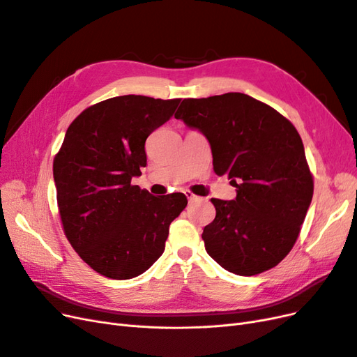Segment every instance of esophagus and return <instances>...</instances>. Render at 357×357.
Masks as SVG:
<instances>
[{"label": "esophagus", "instance_id": "obj_1", "mask_svg": "<svg viewBox=\"0 0 357 357\" xmlns=\"http://www.w3.org/2000/svg\"><path fill=\"white\" fill-rule=\"evenodd\" d=\"M186 197H188V199H189V202H197V201H201V198L199 197H197V195H193L192 192H186Z\"/></svg>", "mask_w": 357, "mask_h": 357}]
</instances>
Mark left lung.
<instances>
[{
    "instance_id": "left-lung-1",
    "label": "left lung",
    "mask_w": 357,
    "mask_h": 357,
    "mask_svg": "<svg viewBox=\"0 0 357 357\" xmlns=\"http://www.w3.org/2000/svg\"><path fill=\"white\" fill-rule=\"evenodd\" d=\"M174 117L207 137L214 172L236 188L234 201L211 198L215 218L202 232L205 250L236 275L277 266L295 245L314 192L296 128L240 92L186 98Z\"/></svg>"
}]
</instances>
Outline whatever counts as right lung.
<instances>
[{
  "mask_svg": "<svg viewBox=\"0 0 357 357\" xmlns=\"http://www.w3.org/2000/svg\"><path fill=\"white\" fill-rule=\"evenodd\" d=\"M180 98L114 96L84 109L53 159L63 234L93 271L134 278L164 253L169 225L186 208L183 193L153 197L132 185L146 167L144 144Z\"/></svg>",
  "mask_w": 357,
  "mask_h": 357,
  "instance_id": "1",
  "label": "right lung"
}]
</instances>
